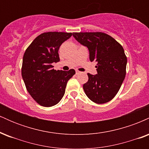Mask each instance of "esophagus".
<instances>
[{"label":"esophagus","mask_w":149,"mask_h":149,"mask_svg":"<svg viewBox=\"0 0 149 149\" xmlns=\"http://www.w3.org/2000/svg\"><path fill=\"white\" fill-rule=\"evenodd\" d=\"M80 73V72L79 71H76V74H79Z\"/></svg>","instance_id":"obj_1"}]
</instances>
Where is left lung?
I'll return each mask as SVG.
<instances>
[{"mask_svg": "<svg viewBox=\"0 0 149 149\" xmlns=\"http://www.w3.org/2000/svg\"><path fill=\"white\" fill-rule=\"evenodd\" d=\"M73 36L87 46L90 61L97 62V74L88 73L85 93L96 104L109 102L119 91L126 75L127 57L123 46L103 32H73Z\"/></svg>", "mask_w": 149, "mask_h": 149, "instance_id": "obj_1", "label": "left lung"}]
</instances>
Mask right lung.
<instances>
[{
  "instance_id": "obj_1",
  "label": "right lung",
  "mask_w": 149,
  "mask_h": 149,
  "mask_svg": "<svg viewBox=\"0 0 149 149\" xmlns=\"http://www.w3.org/2000/svg\"><path fill=\"white\" fill-rule=\"evenodd\" d=\"M72 33L50 31L37 36L26 49L23 57L22 76L32 98L39 105L50 107L59 103L64 95L66 84L76 73L53 69V62L59 59L58 51Z\"/></svg>"
}]
</instances>
